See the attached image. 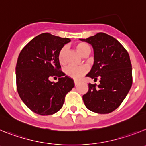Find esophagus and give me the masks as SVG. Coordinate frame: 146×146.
Instances as JSON below:
<instances>
[{
	"label": "esophagus",
	"mask_w": 146,
	"mask_h": 146,
	"mask_svg": "<svg viewBox=\"0 0 146 146\" xmlns=\"http://www.w3.org/2000/svg\"><path fill=\"white\" fill-rule=\"evenodd\" d=\"M74 85H75V86H77V85L79 84V81L74 80Z\"/></svg>",
	"instance_id": "34e87169"
}]
</instances>
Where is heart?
Listing matches in <instances>:
<instances>
[{"label": "heart", "instance_id": "obj_1", "mask_svg": "<svg viewBox=\"0 0 146 146\" xmlns=\"http://www.w3.org/2000/svg\"><path fill=\"white\" fill-rule=\"evenodd\" d=\"M76 49L82 55H85L87 53L91 52V48L88 45L83 42H79L76 44ZM66 48L63 47L60 50L58 55V59L60 64H64L65 63V58H64V55H65ZM88 71V68L86 66H69L66 68H65L64 72L69 77L74 78V79H79L82 77L85 73H86Z\"/></svg>", "mask_w": 146, "mask_h": 146}]
</instances>
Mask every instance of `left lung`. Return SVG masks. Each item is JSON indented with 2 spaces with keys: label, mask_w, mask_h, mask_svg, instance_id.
<instances>
[{
  "label": "left lung",
  "mask_w": 146,
  "mask_h": 146,
  "mask_svg": "<svg viewBox=\"0 0 146 146\" xmlns=\"http://www.w3.org/2000/svg\"><path fill=\"white\" fill-rule=\"evenodd\" d=\"M92 45L94 63L87 77L99 85L88 84L82 96L86 108L94 113H112L121 105L132 85V68L129 55L118 40L104 33L80 38Z\"/></svg>",
  "instance_id": "1"
}]
</instances>
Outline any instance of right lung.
<instances>
[{
    "instance_id": "1",
    "label": "right lung",
    "mask_w": 146,
    "mask_h": 146,
    "mask_svg": "<svg viewBox=\"0 0 146 146\" xmlns=\"http://www.w3.org/2000/svg\"><path fill=\"white\" fill-rule=\"evenodd\" d=\"M70 39L49 33L38 35L21 50L16 65V83L22 101L32 112L49 115L59 111L68 92L74 86L60 70L58 55ZM59 77L57 83L51 77Z\"/></svg>"
}]
</instances>
